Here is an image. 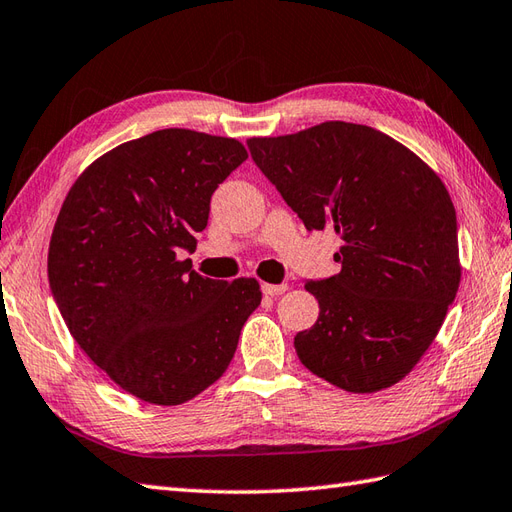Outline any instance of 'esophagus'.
<instances>
[{
    "instance_id": "34e87169",
    "label": "esophagus",
    "mask_w": 512,
    "mask_h": 512,
    "mask_svg": "<svg viewBox=\"0 0 512 512\" xmlns=\"http://www.w3.org/2000/svg\"><path fill=\"white\" fill-rule=\"evenodd\" d=\"M261 290H264V294L268 296H279L288 290V283H264L261 285Z\"/></svg>"
}]
</instances>
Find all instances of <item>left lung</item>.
I'll return each instance as SVG.
<instances>
[{"instance_id":"left-lung-1","label":"left lung","mask_w":512,"mask_h":512,"mask_svg":"<svg viewBox=\"0 0 512 512\" xmlns=\"http://www.w3.org/2000/svg\"><path fill=\"white\" fill-rule=\"evenodd\" d=\"M248 150L305 229H331L342 244L338 275L305 283L320 314L294 338L299 360L358 395L395 386L430 349L460 285L456 209L441 176L349 122L251 137Z\"/></svg>"}]
</instances>
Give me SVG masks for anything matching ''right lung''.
I'll use <instances>...</instances> for the list:
<instances>
[{"mask_svg":"<svg viewBox=\"0 0 512 512\" xmlns=\"http://www.w3.org/2000/svg\"><path fill=\"white\" fill-rule=\"evenodd\" d=\"M248 157L242 141L163 128L82 172L58 213L47 275L69 334L130 395L178 406L227 371L261 303L259 281L200 277L209 200Z\"/></svg>","mask_w":512,"mask_h":512,"instance_id":"right-lung-1","label":"right lung"}]
</instances>
